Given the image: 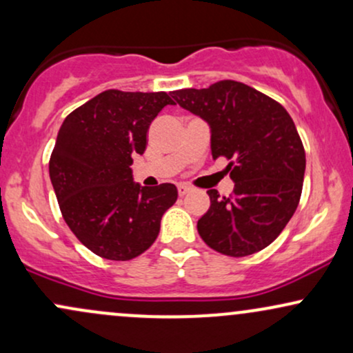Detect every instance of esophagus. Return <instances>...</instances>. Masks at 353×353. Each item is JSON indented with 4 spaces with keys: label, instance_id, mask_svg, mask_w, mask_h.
<instances>
[{
    "label": "esophagus",
    "instance_id": "esophagus-1",
    "mask_svg": "<svg viewBox=\"0 0 353 353\" xmlns=\"http://www.w3.org/2000/svg\"><path fill=\"white\" fill-rule=\"evenodd\" d=\"M177 190H179V196H185V194L190 192V188L188 184H179L177 185Z\"/></svg>",
    "mask_w": 353,
    "mask_h": 353
}]
</instances>
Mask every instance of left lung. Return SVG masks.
<instances>
[{"label": "left lung", "instance_id": "1", "mask_svg": "<svg viewBox=\"0 0 353 353\" xmlns=\"http://www.w3.org/2000/svg\"><path fill=\"white\" fill-rule=\"evenodd\" d=\"M176 103L210 125L212 157H225L230 196L209 189L197 230L210 249L245 257L272 244L302 196L305 149L281 103L239 81L172 91Z\"/></svg>", "mask_w": 353, "mask_h": 353}]
</instances>
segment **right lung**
<instances>
[{
    "mask_svg": "<svg viewBox=\"0 0 353 353\" xmlns=\"http://www.w3.org/2000/svg\"><path fill=\"white\" fill-rule=\"evenodd\" d=\"M168 92L108 89L68 114L50 157L63 219L78 241L108 261H131L154 244L161 219L177 201L174 184L132 182V156L144 154Z\"/></svg>",
    "mask_w": 353,
    "mask_h": 353,
    "instance_id": "add662e5",
    "label": "right lung"
}]
</instances>
